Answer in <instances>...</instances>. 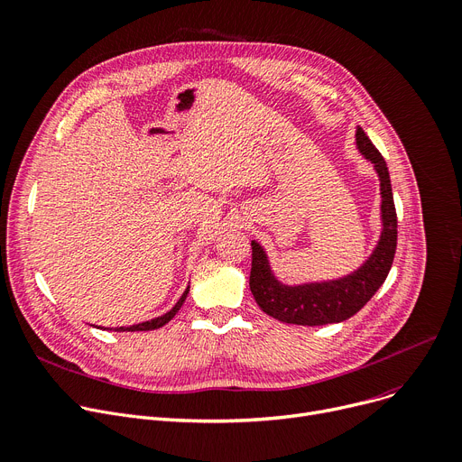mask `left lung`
Here are the masks:
<instances>
[{"label": "left lung", "instance_id": "1", "mask_svg": "<svg viewBox=\"0 0 462 462\" xmlns=\"http://www.w3.org/2000/svg\"><path fill=\"white\" fill-rule=\"evenodd\" d=\"M356 148L362 156L372 162L381 189V234L372 254L355 271L330 281H312L302 284H284L271 267V260L263 245L256 239L253 245L251 291L260 309L282 323L318 327L340 323L353 318L383 286L390 273L395 245L397 217L392 195V183L386 162L367 139L364 130L356 128Z\"/></svg>", "mask_w": 462, "mask_h": 462}]
</instances>
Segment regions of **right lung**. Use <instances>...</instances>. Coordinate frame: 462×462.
Segmentation results:
<instances>
[{"label": "right lung", "mask_w": 462, "mask_h": 462, "mask_svg": "<svg viewBox=\"0 0 462 462\" xmlns=\"http://www.w3.org/2000/svg\"><path fill=\"white\" fill-rule=\"evenodd\" d=\"M188 293H189V286L186 288V291L181 293V297L178 299V302L172 306V309H171L167 314L160 316V318H153V319H148V321H143V323H137V325H130V327H115V328H109V330H115V332H137V330H153V328H160V327L167 325V323L178 314V310L181 309V304H183V300H186ZM98 328H100V327H98ZM102 328H104V327H102Z\"/></svg>", "instance_id": "1"}]
</instances>
